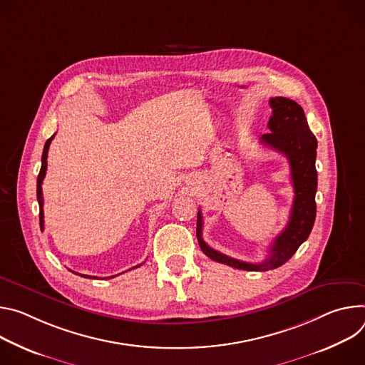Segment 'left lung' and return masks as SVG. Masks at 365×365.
Here are the masks:
<instances>
[{
    "label": "left lung",
    "instance_id": "obj_1",
    "mask_svg": "<svg viewBox=\"0 0 365 365\" xmlns=\"http://www.w3.org/2000/svg\"><path fill=\"white\" fill-rule=\"evenodd\" d=\"M272 115L268 121L269 133L259 138V142L271 149L281 152L289 159L294 200L290 220L272 242L269 255L258 262H245L230 258L213 248L203 240V216L197 213V240L198 245L210 259L229 267L245 271H268L286 264L309 237L316 219V148L317 140L310 132L303 108L286 97L269 98Z\"/></svg>",
    "mask_w": 365,
    "mask_h": 365
}]
</instances>
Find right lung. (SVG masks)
I'll list each match as a JSON object with an SVG mask.
<instances>
[{
	"mask_svg": "<svg viewBox=\"0 0 365 365\" xmlns=\"http://www.w3.org/2000/svg\"><path fill=\"white\" fill-rule=\"evenodd\" d=\"M55 138V135L52 138H49L45 143V148H43V155H42V168H40V173H38V177H37V201H38V209H40V213H38V220H40V229L45 227V220H43V194H42V182H43V178L46 175V168H48V152H49V146H51V142L52 139ZM143 264V262H142ZM142 264L133 267V268H138L140 267ZM130 268V269H133ZM73 272V271H72ZM78 274V272H75ZM81 277H86V278H97V277H93V275H86V274H79ZM114 277V275H113ZM113 277H107V278H113Z\"/></svg>",
	"mask_w": 365,
	"mask_h": 365,
	"instance_id": "add662e5",
	"label": "right lung"
}]
</instances>
